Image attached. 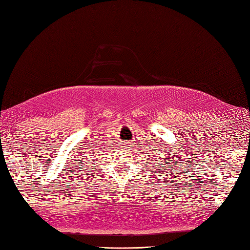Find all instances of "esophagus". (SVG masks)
I'll use <instances>...</instances> for the list:
<instances>
[{
	"label": "esophagus",
	"mask_w": 250,
	"mask_h": 250,
	"mask_svg": "<svg viewBox=\"0 0 250 250\" xmlns=\"http://www.w3.org/2000/svg\"><path fill=\"white\" fill-rule=\"evenodd\" d=\"M130 146H131V142L129 141H122L120 143V148H122V150H129Z\"/></svg>",
	"instance_id": "34e87169"
}]
</instances>
